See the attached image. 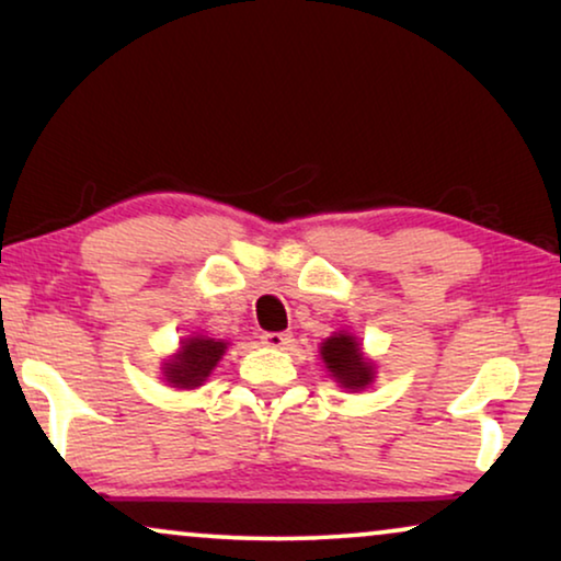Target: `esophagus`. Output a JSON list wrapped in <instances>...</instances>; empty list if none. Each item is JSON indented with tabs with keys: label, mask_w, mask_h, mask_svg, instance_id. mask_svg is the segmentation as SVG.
<instances>
[{
	"label": "esophagus",
	"mask_w": 561,
	"mask_h": 561,
	"mask_svg": "<svg viewBox=\"0 0 561 561\" xmlns=\"http://www.w3.org/2000/svg\"><path fill=\"white\" fill-rule=\"evenodd\" d=\"M260 342H263L265 347L283 350L290 342V334L288 332H265L263 336H260Z\"/></svg>",
	"instance_id": "34e87169"
}]
</instances>
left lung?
Wrapping results in <instances>:
<instances>
[{"mask_svg": "<svg viewBox=\"0 0 561 561\" xmlns=\"http://www.w3.org/2000/svg\"><path fill=\"white\" fill-rule=\"evenodd\" d=\"M321 359H324L329 373L344 388L359 390L373 382V365L363 357V350L350 334H334L321 344Z\"/></svg>", "mask_w": 561, "mask_h": 561, "instance_id": "obj_1", "label": "left lung"}]
</instances>
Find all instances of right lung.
<instances>
[{
	"label": "right lung",
	"mask_w": 561,
	"mask_h": 561,
	"mask_svg": "<svg viewBox=\"0 0 561 561\" xmlns=\"http://www.w3.org/2000/svg\"><path fill=\"white\" fill-rule=\"evenodd\" d=\"M227 344L206 340V336H191L183 342L179 355L165 363V380L175 388H196L209 378L214 365L225 355Z\"/></svg>",
	"instance_id": "add662e5"
}]
</instances>
